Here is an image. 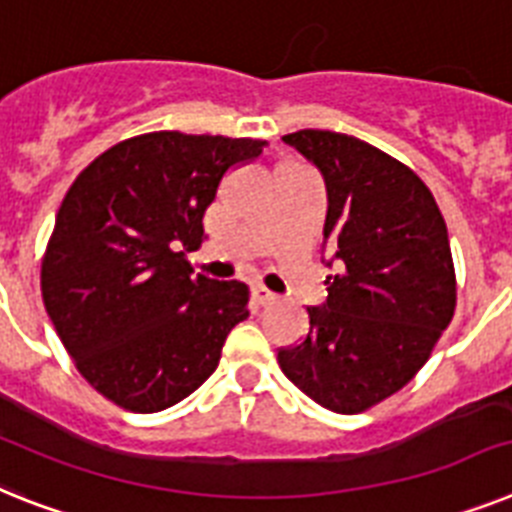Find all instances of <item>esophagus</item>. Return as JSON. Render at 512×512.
Returning <instances> with one entry per match:
<instances>
[{"label":"esophagus","instance_id":"1","mask_svg":"<svg viewBox=\"0 0 512 512\" xmlns=\"http://www.w3.org/2000/svg\"><path fill=\"white\" fill-rule=\"evenodd\" d=\"M252 299H255L257 304H273L278 299L273 291H268L265 286H252Z\"/></svg>","mask_w":512,"mask_h":512}]
</instances>
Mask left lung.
<instances>
[{"instance_id":"left-lung-1","label":"left lung","mask_w":512,"mask_h":512,"mask_svg":"<svg viewBox=\"0 0 512 512\" xmlns=\"http://www.w3.org/2000/svg\"><path fill=\"white\" fill-rule=\"evenodd\" d=\"M322 174L328 296L307 307L309 333L278 351L283 375L312 401L359 411L385 401L424 367L455 312L448 226L427 184L351 135H283Z\"/></svg>"}]
</instances>
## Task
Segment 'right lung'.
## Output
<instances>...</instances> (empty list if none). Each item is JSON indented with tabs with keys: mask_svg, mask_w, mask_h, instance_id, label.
<instances>
[{
	"mask_svg": "<svg viewBox=\"0 0 512 512\" xmlns=\"http://www.w3.org/2000/svg\"><path fill=\"white\" fill-rule=\"evenodd\" d=\"M263 145L148 132L101 153L64 195L41 263L46 312L80 375L122 409L153 414L195 393L247 320V283L195 276L176 249L203 244L223 174Z\"/></svg>",
	"mask_w": 512,
	"mask_h": 512,
	"instance_id": "1",
	"label": "right lung"
}]
</instances>
